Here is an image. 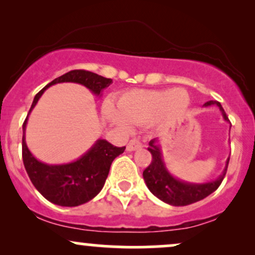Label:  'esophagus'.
<instances>
[{
	"mask_svg": "<svg viewBox=\"0 0 255 255\" xmlns=\"http://www.w3.org/2000/svg\"><path fill=\"white\" fill-rule=\"evenodd\" d=\"M140 147H141V142H140L139 140H136V139H131L127 145V151H129V152L135 151Z\"/></svg>",
	"mask_w": 255,
	"mask_h": 255,
	"instance_id": "esophagus-1",
	"label": "esophagus"
}]
</instances>
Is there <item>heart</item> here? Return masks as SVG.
<instances>
[{
	"mask_svg": "<svg viewBox=\"0 0 255 255\" xmlns=\"http://www.w3.org/2000/svg\"><path fill=\"white\" fill-rule=\"evenodd\" d=\"M189 96L186 90H133L124 93L118 101L119 113L105 105L104 115L111 124L128 130L130 124H142L152 119L156 127L172 124L186 113Z\"/></svg>",
	"mask_w": 255,
	"mask_h": 255,
	"instance_id": "obj_1",
	"label": "heart"
}]
</instances>
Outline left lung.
Returning a JSON list of instances; mask_svg holds the SVG:
<instances>
[{
	"mask_svg": "<svg viewBox=\"0 0 255 255\" xmlns=\"http://www.w3.org/2000/svg\"><path fill=\"white\" fill-rule=\"evenodd\" d=\"M205 107L209 105H217L219 110L222 111V115L225 121L229 122L227 114L219 102L210 101L204 104ZM147 150L152 154L151 164L145 169L142 172L145 183L147 188L154 197L160 199L164 203L172 205V206H186L193 203H197L199 200H203L204 198L209 197L218 188L222 183L223 178L227 174L228 164H229V158L227 159V164L222 175L215 181L206 183H191L186 181L178 180L174 177L166 169L164 160L162 157V148L158 144V139H152L148 142Z\"/></svg>",
	"mask_w": 255,
	"mask_h": 255,
	"instance_id": "obj_1",
	"label": "left lung"
}]
</instances>
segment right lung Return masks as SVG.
<instances>
[{
    "mask_svg": "<svg viewBox=\"0 0 255 255\" xmlns=\"http://www.w3.org/2000/svg\"><path fill=\"white\" fill-rule=\"evenodd\" d=\"M60 83L84 85L96 96H101L102 91L107 89L113 80L83 69L66 73L52 80L37 93L22 125V160L31 182L50 203L58 206L72 207L87 203L102 191L109 174L111 163L116 157L124 153L126 146L116 147L107 140L98 139L86 153L74 162L67 164H46L38 160L28 150L25 141L27 119L44 91Z\"/></svg>",
    "mask_w": 255,
    "mask_h": 255,
    "instance_id": "1",
    "label": "right lung"
}]
</instances>
